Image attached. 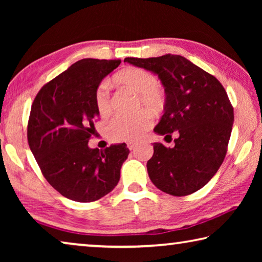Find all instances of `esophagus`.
I'll list each match as a JSON object with an SVG mask.
<instances>
[{
	"label": "esophagus",
	"mask_w": 262,
	"mask_h": 262,
	"mask_svg": "<svg viewBox=\"0 0 262 262\" xmlns=\"http://www.w3.org/2000/svg\"><path fill=\"white\" fill-rule=\"evenodd\" d=\"M127 147H128V149H129V150H133V149H135L136 143H133V142H129V143L127 144Z\"/></svg>",
	"instance_id": "1"
}]
</instances>
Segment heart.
I'll list each match as a JSON object with an SVG mask.
<instances>
[{
  "label": "heart",
  "mask_w": 262,
  "mask_h": 262,
  "mask_svg": "<svg viewBox=\"0 0 262 262\" xmlns=\"http://www.w3.org/2000/svg\"><path fill=\"white\" fill-rule=\"evenodd\" d=\"M114 81L139 94L137 108H147L159 114L165 108L166 96L154 74L142 68H127L114 76ZM95 105L100 117H107L112 110L110 84L101 82L95 90ZM152 126V118L147 111H140L132 117L117 115L106 127V134L114 142H136Z\"/></svg>",
  "instance_id": "heart-1"
}]
</instances>
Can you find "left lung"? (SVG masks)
I'll return each instance as SVG.
<instances>
[{
	"mask_svg": "<svg viewBox=\"0 0 262 262\" xmlns=\"http://www.w3.org/2000/svg\"><path fill=\"white\" fill-rule=\"evenodd\" d=\"M136 67L158 75L166 95L164 114L155 127L172 137L174 147L154 143L147 163L152 184L163 192L185 196L208 184L228 151L233 125V107L215 76L180 55L126 57Z\"/></svg>",
	"mask_w": 262,
	"mask_h": 262,
	"instance_id": "left-lung-1",
	"label": "left lung"
}]
</instances>
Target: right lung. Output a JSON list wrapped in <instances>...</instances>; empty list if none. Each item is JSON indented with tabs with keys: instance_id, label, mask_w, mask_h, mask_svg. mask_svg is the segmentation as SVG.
I'll return each mask as SVG.
<instances>
[{
	"instance_id": "add662e5",
	"label": "right lung",
	"mask_w": 262,
	"mask_h": 262,
	"mask_svg": "<svg viewBox=\"0 0 262 262\" xmlns=\"http://www.w3.org/2000/svg\"><path fill=\"white\" fill-rule=\"evenodd\" d=\"M120 60L83 59L46 83L33 100L28 141L42 176L61 195L92 202L120 180L129 154L126 143L104 150L89 148L98 119L95 90Z\"/></svg>"
}]
</instances>
